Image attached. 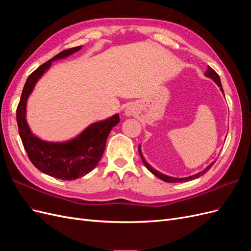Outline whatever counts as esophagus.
<instances>
[{"label": "esophagus", "mask_w": 251, "mask_h": 251, "mask_svg": "<svg viewBox=\"0 0 251 251\" xmlns=\"http://www.w3.org/2000/svg\"><path fill=\"white\" fill-rule=\"evenodd\" d=\"M125 114H126V116H127V117L134 115V109L132 107H126L125 109Z\"/></svg>", "instance_id": "1"}]
</instances>
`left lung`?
<instances>
[{"instance_id":"obj_1","label":"left lung","mask_w":251,"mask_h":251,"mask_svg":"<svg viewBox=\"0 0 251 251\" xmlns=\"http://www.w3.org/2000/svg\"><path fill=\"white\" fill-rule=\"evenodd\" d=\"M204 75H205V76H206V77L212 79V80H214V81L217 83V86L220 88V90H221V92L223 93V95H224V97H225L224 91H223V88H222L221 80H220V76L216 73V71H215L214 69H211L210 67H208L206 72H205ZM138 151H139V154H140V157H141V159H142V162H143L144 166H146V168H147L151 174L155 175V176L158 177L159 179H161V180H163V181H165V182H173V183H174V182H186V181H191V180L199 178V177L202 176L203 174L206 173V172L211 168V166L214 165V163H215V161H212L209 165H207V168H205L203 171H201V172H199V173H197V174H195V175H192V176H189V177H185V178H175V177H171V176H168V175H164V174H162V173H160V172H158V171L155 170L151 164H149V163L147 162L146 159H144L143 155H142L141 147H140V146H138Z\"/></svg>"}]
</instances>
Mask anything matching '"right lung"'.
I'll use <instances>...</instances> for the list:
<instances>
[{"label": "right lung", "instance_id": "right-lung-1", "mask_svg": "<svg viewBox=\"0 0 251 251\" xmlns=\"http://www.w3.org/2000/svg\"><path fill=\"white\" fill-rule=\"evenodd\" d=\"M81 46L65 50L40 66L28 76L17 110V121L30 161L48 176L62 180H75L93 171L104 151L105 142L112 128L119 124V115L91 124L75 137L66 141H47L37 137L26 119L27 101L30 94L52 62L66 58L81 49Z\"/></svg>", "mask_w": 251, "mask_h": 251}]
</instances>
